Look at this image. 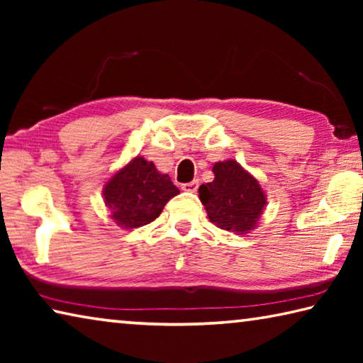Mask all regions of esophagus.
I'll return each instance as SVG.
<instances>
[{"label": "esophagus", "mask_w": 363, "mask_h": 363, "mask_svg": "<svg viewBox=\"0 0 363 363\" xmlns=\"http://www.w3.org/2000/svg\"><path fill=\"white\" fill-rule=\"evenodd\" d=\"M182 190H186V192H196V189H199V182L192 181V182H186L181 186Z\"/></svg>", "instance_id": "34e87169"}]
</instances>
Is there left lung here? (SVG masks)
<instances>
[{
    "label": "left lung",
    "instance_id": "1",
    "mask_svg": "<svg viewBox=\"0 0 363 363\" xmlns=\"http://www.w3.org/2000/svg\"><path fill=\"white\" fill-rule=\"evenodd\" d=\"M213 173L214 181L199 189L208 218L219 229L238 235L253 230L267 203L261 184L235 160L214 163Z\"/></svg>",
    "mask_w": 363,
    "mask_h": 363
}]
</instances>
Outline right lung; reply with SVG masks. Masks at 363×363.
I'll return each instance as SVG.
<instances>
[{"label":"right lung","mask_w":363,"mask_h":363,"mask_svg":"<svg viewBox=\"0 0 363 363\" xmlns=\"http://www.w3.org/2000/svg\"><path fill=\"white\" fill-rule=\"evenodd\" d=\"M102 194L110 218L123 229H136L155 220L179 189L153 162L136 157L110 177Z\"/></svg>","instance_id":"right-lung-1"}]
</instances>
